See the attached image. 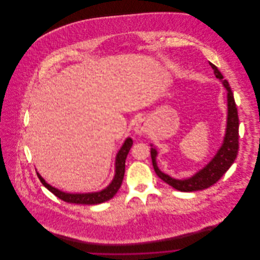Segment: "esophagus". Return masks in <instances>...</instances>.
<instances>
[{
	"label": "esophagus",
	"instance_id": "obj_1",
	"mask_svg": "<svg viewBox=\"0 0 260 260\" xmlns=\"http://www.w3.org/2000/svg\"><path fill=\"white\" fill-rule=\"evenodd\" d=\"M134 131L137 135H144L146 134L149 131V124L148 122L145 119H141L137 122Z\"/></svg>",
	"mask_w": 260,
	"mask_h": 260
}]
</instances>
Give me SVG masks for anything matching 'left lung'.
Masks as SVG:
<instances>
[{"mask_svg":"<svg viewBox=\"0 0 260 260\" xmlns=\"http://www.w3.org/2000/svg\"><path fill=\"white\" fill-rule=\"evenodd\" d=\"M211 68L213 69L214 75L217 79H219L222 82L224 88L227 90V124H226V131L225 136L223 139L222 145L217 151L216 155L212 158V160L201 170H199L197 173H195L193 176L186 178L183 180L174 179L170 177L169 175L163 173L157 166L156 157H157V150L154 147L151 148V159L152 164L154 167V170L158 177L162 179L167 184L172 186L173 188L183 191V192H192V191H198L206 189L210 186L215 184L223 175L224 173L230 168V166L234 163L238 148H239V119H238V113L236 104L234 101V96L231 91V88L227 82V80L223 79V76L218 68L213 65L212 63H209ZM152 146V145H151Z\"/></svg>","mask_w":260,"mask_h":260,"instance_id":"8db88e82","label":"left lung"}]
</instances>
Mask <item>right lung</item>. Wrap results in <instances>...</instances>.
I'll return each mask as SVG.
<instances>
[{"mask_svg":"<svg viewBox=\"0 0 260 260\" xmlns=\"http://www.w3.org/2000/svg\"><path fill=\"white\" fill-rule=\"evenodd\" d=\"M132 144H133V140L131 138H127L125 140L124 144L122 145V147L120 148L116 156L114 178L111 183L101 191L92 192V193H75V194L66 193L48 184L37 172L38 177L42 182V184L45 186L49 191H51L54 195H56L57 197H59L61 200L65 202L75 203V204H85V205H95V204L103 203L105 201L110 200L121 187L123 178H124V173H125L126 157L132 147Z\"/></svg>","mask_w":260,"mask_h":260,"instance_id":"add662e5","label":"right lung"}]
</instances>
